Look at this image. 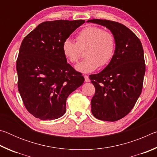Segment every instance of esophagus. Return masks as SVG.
<instances>
[{"instance_id":"34e87169","label":"esophagus","mask_w":157,"mask_h":157,"mask_svg":"<svg viewBox=\"0 0 157 157\" xmlns=\"http://www.w3.org/2000/svg\"><path fill=\"white\" fill-rule=\"evenodd\" d=\"M84 81L86 82H90V79H89V76L88 75H84Z\"/></svg>"}]
</instances>
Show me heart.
Returning <instances> with one entry per match:
<instances>
[{"label":"heart","instance_id":"1","mask_svg":"<svg viewBox=\"0 0 157 157\" xmlns=\"http://www.w3.org/2000/svg\"><path fill=\"white\" fill-rule=\"evenodd\" d=\"M84 50L86 58L75 66L80 73H88L101 66L105 67L113 59L116 53V37L109 31L97 26L88 25L77 34L75 43L66 39L62 44V54L69 62L75 63Z\"/></svg>","mask_w":157,"mask_h":157}]
</instances>
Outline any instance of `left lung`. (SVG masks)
I'll list each match as a JSON object with an SVG mask.
<instances>
[{
    "mask_svg": "<svg viewBox=\"0 0 157 157\" xmlns=\"http://www.w3.org/2000/svg\"><path fill=\"white\" fill-rule=\"evenodd\" d=\"M87 22L105 26L116 40L112 61L100 73L89 76L95 88L91 112L101 121H118L131 111L141 94L145 73L141 42L120 23L105 19H91Z\"/></svg>",
    "mask_w": 157,
    "mask_h": 157,
    "instance_id": "obj_1",
    "label": "left lung"
}]
</instances>
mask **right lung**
Wrapping results in <instances>:
<instances>
[{"instance_id":"add662e5","label":"right lung","mask_w":157,"mask_h":157,"mask_svg":"<svg viewBox=\"0 0 157 157\" xmlns=\"http://www.w3.org/2000/svg\"><path fill=\"white\" fill-rule=\"evenodd\" d=\"M84 22L45 21L23 39L17 60L18 89L26 109L35 118L50 121L62 116L68 95L84 83L61 47Z\"/></svg>"}]
</instances>
